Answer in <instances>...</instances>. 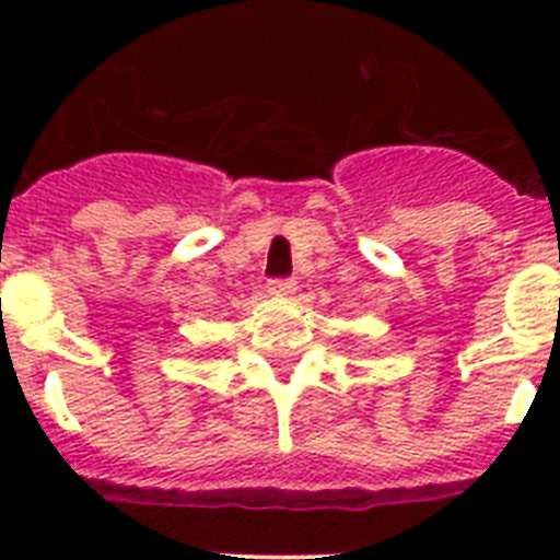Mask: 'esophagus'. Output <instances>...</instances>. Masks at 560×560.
<instances>
[{"mask_svg": "<svg viewBox=\"0 0 560 560\" xmlns=\"http://www.w3.org/2000/svg\"><path fill=\"white\" fill-rule=\"evenodd\" d=\"M269 291L277 296H291L296 291V280L294 277H289V280H271Z\"/></svg>", "mask_w": 560, "mask_h": 560, "instance_id": "esophagus-1", "label": "esophagus"}]
</instances>
